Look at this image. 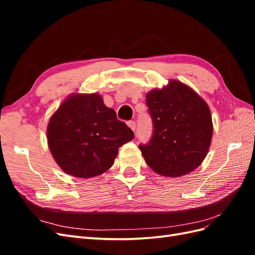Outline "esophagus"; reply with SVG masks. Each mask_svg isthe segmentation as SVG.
<instances>
[{"label":"esophagus","instance_id":"esophagus-1","mask_svg":"<svg viewBox=\"0 0 255 255\" xmlns=\"http://www.w3.org/2000/svg\"><path fill=\"white\" fill-rule=\"evenodd\" d=\"M128 126L135 132V128H136V122L135 121H128Z\"/></svg>","mask_w":255,"mask_h":255}]
</instances>
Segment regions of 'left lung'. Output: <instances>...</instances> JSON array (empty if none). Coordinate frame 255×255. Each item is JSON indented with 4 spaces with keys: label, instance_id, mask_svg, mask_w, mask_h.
Segmentation results:
<instances>
[{
    "label": "left lung",
    "instance_id": "1",
    "mask_svg": "<svg viewBox=\"0 0 255 255\" xmlns=\"http://www.w3.org/2000/svg\"><path fill=\"white\" fill-rule=\"evenodd\" d=\"M145 98L153 123L151 139L139 144L146 164L165 176L195 170L205 158L213 135L211 111L204 100L179 81H170Z\"/></svg>",
    "mask_w": 255,
    "mask_h": 255
}]
</instances>
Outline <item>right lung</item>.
Wrapping results in <instances>:
<instances>
[{"label":"right lung","instance_id":"obj_1","mask_svg":"<svg viewBox=\"0 0 255 255\" xmlns=\"http://www.w3.org/2000/svg\"><path fill=\"white\" fill-rule=\"evenodd\" d=\"M133 138V130L97 94L68 98L48 126L54 159L66 173L84 179L109 170L118 149Z\"/></svg>","mask_w":255,"mask_h":255}]
</instances>
